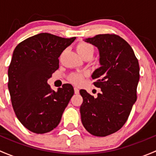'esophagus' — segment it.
I'll use <instances>...</instances> for the list:
<instances>
[{"label":"esophagus","instance_id":"1","mask_svg":"<svg viewBox=\"0 0 156 156\" xmlns=\"http://www.w3.org/2000/svg\"><path fill=\"white\" fill-rule=\"evenodd\" d=\"M74 90H75V94H79V89H78L77 87H74Z\"/></svg>","mask_w":156,"mask_h":156}]
</instances>
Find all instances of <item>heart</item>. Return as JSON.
I'll return each mask as SVG.
<instances>
[{
    "label": "heart",
    "instance_id": "obj_1",
    "mask_svg": "<svg viewBox=\"0 0 156 156\" xmlns=\"http://www.w3.org/2000/svg\"><path fill=\"white\" fill-rule=\"evenodd\" d=\"M94 47L90 44L86 43V42H81V43H79L77 46V51L78 53L81 55V56H84L85 54H87L88 53H90V52H93L94 53ZM72 80L75 83H80L82 80V76L81 75H73L72 77Z\"/></svg>",
    "mask_w": 156,
    "mask_h": 156
}]
</instances>
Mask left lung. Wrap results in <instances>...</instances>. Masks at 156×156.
Segmentation results:
<instances>
[{"mask_svg":"<svg viewBox=\"0 0 156 156\" xmlns=\"http://www.w3.org/2000/svg\"><path fill=\"white\" fill-rule=\"evenodd\" d=\"M84 41L99 50L100 67L91 77L101 92L94 98L80 90L81 122L92 135L106 136L122 128L136 102L139 62L128 43L115 34H98Z\"/></svg>","mask_w":156,"mask_h":156,"instance_id":"left-lung-1","label":"left lung"}]
</instances>
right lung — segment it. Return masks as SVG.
<instances>
[{
  "instance_id": "right-lung-1",
  "label": "right lung",
  "mask_w": 156,
  "mask_h": 156,
  "mask_svg": "<svg viewBox=\"0 0 156 156\" xmlns=\"http://www.w3.org/2000/svg\"><path fill=\"white\" fill-rule=\"evenodd\" d=\"M75 38L40 33L14 50L8 69L11 102L17 119L33 133H45L57 127L73 96L72 84H63L56 92L48 80L59 69L62 52Z\"/></svg>"
}]
</instances>
